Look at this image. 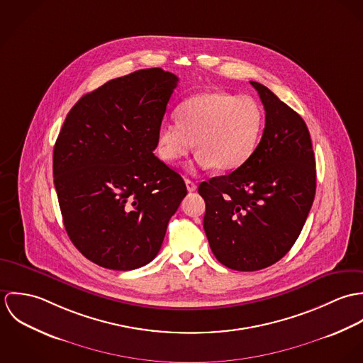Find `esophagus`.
<instances>
[{
	"instance_id": "34e87169",
	"label": "esophagus",
	"mask_w": 363,
	"mask_h": 363,
	"mask_svg": "<svg viewBox=\"0 0 363 363\" xmlns=\"http://www.w3.org/2000/svg\"><path fill=\"white\" fill-rule=\"evenodd\" d=\"M184 182H186V187H187V190H189L190 193H193V191H196V190H197V184H196L193 180L186 179Z\"/></svg>"
}]
</instances>
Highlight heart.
I'll return each mask as SVG.
<instances>
[{
    "instance_id": "b5f03b06",
    "label": "heart",
    "mask_w": 363,
    "mask_h": 363,
    "mask_svg": "<svg viewBox=\"0 0 363 363\" xmlns=\"http://www.w3.org/2000/svg\"><path fill=\"white\" fill-rule=\"evenodd\" d=\"M177 123H164L156 134V152L167 163L189 155L196 145L197 163L232 172L255 154L262 130V111L249 96L207 91L176 108Z\"/></svg>"
}]
</instances>
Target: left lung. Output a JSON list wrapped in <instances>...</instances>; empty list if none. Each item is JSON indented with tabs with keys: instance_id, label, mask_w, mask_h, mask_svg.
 Segmentation results:
<instances>
[{
	"instance_id": "1",
	"label": "left lung",
	"mask_w": 363,
	"mask_h": 363,
	"mask_svg": "<svg viewBox=\"0 0 363 363\" xmlns=\"http://www.w3.org/2000/svg\"><path fill=\"white\" fill-rule=\"evenodd\" d=\"M250 84L265 110L255 154L235 172L199 186L209 247L236 271H257L282 259L299 238L315 194L306 123L267 86Z\"/></svg>"
}]
</instances>
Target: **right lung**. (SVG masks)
<instances>
[{
    "mask_svg": "<svg viewBox=\"0 0 363 363\" xmlns=\"http://www.w3.org/2000/svg\"><path fill=\"white\" fill-rule=\"evenodd\" d=\"M179 78L148 68L84 95L54 145L52 176L65 230L92 262L117 271L155 259L187 189L154 155Z\"/></svg>",
    "mask_w": 363,
    "mask_h": 363,
    "instance_id": "right-lung-1",
    "label": "right lung"
}]
</instances>
